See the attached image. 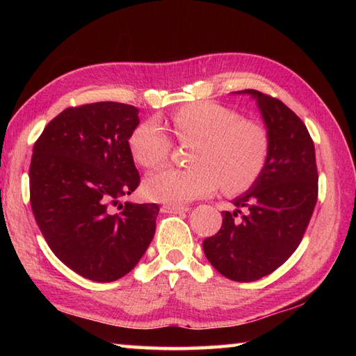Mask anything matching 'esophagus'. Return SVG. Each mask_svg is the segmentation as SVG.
Here are the masks:
<instances>
[{"label": "esophagus", "mask_w": 356, "mask_h": 356, "mask_svg": "<svg viewBox=\"0 0 356 356\" xmlns=\"http://www.w3.org/2000/svg\"><path fill=\"white\" fill-rule=\"evenodd\" d=\"M190 209L188 207H180V205H163L162 211L165 213H171V214H179V213H186Z\"/></svg>", "instance_id": "esophagus-1"}]
</instances>
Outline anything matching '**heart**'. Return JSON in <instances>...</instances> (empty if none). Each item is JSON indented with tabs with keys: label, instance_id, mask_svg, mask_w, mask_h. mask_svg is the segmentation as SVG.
Returning a JSON list of instances; mask_svg holds the SVG:
<instances>
[{
	"label": "heart",
	"instance_id": "heart-1",
	"mask_svg": "<svg viewBox=\"0 0 356 356\" xmlns=\"http://www.w3.org/2000/svg\"><path fill=\"white\" fill-rule=\"evenodd\" d=\"M174 136L191 149V168H163L143 180L147 199L182 205L205 197L218 184L226 193L252 186L266 166L270 139L266 128L225 105L200 101L186 104L170 118ZM131 156L143 168H154L170 156L171 140L156 120L134 128L128 140Z\"/></svg>",
	"mask_w": 356,
	"mask_h": 356
}]
</instances>
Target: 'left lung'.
<instances>
[{
	"label": "left lung",
	"instance_id": "1",
	"mask_svg": "<svg viewBox=\"0 0 356 356\" xmlns=\"http://www.w3.org/2000/svg\"><path fill=\"white\" fill-rule=\"evenodd\" d=\"M234 93L255 99L270 151L257 182L232 200L236 209L222 213L220 231L203 240V251L226 278L254 282L298 248L318 195V172L311 134L291 108L257 90Z\"/></svg>",
	"mask_w": 356,
	"mask_h": 356
}]
</instances>
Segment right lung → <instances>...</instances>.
Here are the masks:
<instances>
[{"label": "right lung", "instance_id": "right-lung-1", "mask_svg": "<svg viewBox=\"0 0 356 356\" xmlns=\"http://www.w3.org/2000/svg\"><path fill=\"white\" fill-rule=\"evenodd\" d=\"M139 122L133 105H81L50 120L33 147L35 220L53 254L93 282L127 275L154 237L156 203H120L140 182L128 145Z\"/></svg>", "mask_w": 356, "mask_h": 356}]
</instances>
